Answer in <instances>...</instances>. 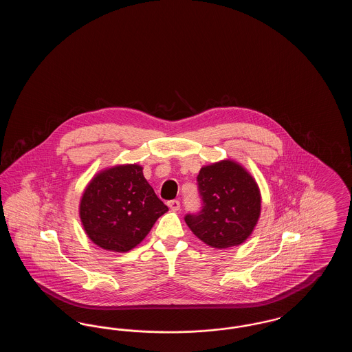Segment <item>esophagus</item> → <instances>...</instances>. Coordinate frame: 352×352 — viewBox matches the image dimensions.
<instances>
[{
  "mask_svg": "<svg viewBox=\"0 0 352 352\" xmlns=\"http://www.w3.org/2000/svg\"><path fill=\"white\" fill-rule=\"evenodd\" d=\"M168 207L171 211H178L181 208V203L179 201H170L168 203Z\"/></svg>",
  "mask_w": 352,
  "mask_h": 352,
  "instance_id": "obj_1",
  "label": "esophagus"
}]
</instances>
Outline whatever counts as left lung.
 I'll use <instances>...</instances> for the list:
<instances>
[{
  "instance_id": "1",
  "label": "left lung",
  "mask_w": 352,
  "mask_h": 352,
  "mask_svg": "<svg viewBox=\"0 0 352 352\" xmlns=\"http://www.w3.org/2000/svg\"><path fill=\"white\" fill-rule=\"evenodd\" d=\"M203 208L186 224L204 244L227 250L251 236L261 214V192L251 173L234 160L203 166L198 174Z\"/></svg>"
}]
</instances>
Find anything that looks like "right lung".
Listing matches in <instances>:
<instances>
[{
	"label": "right lung",
	"mask_w": 352,
	"mask_h": 352,
	"mask_svg": "<svg viewBox=\"0 0 352 352\" xmlns=\"http://www.w3.org/2000/svg\"><path fill=\"white\" fill-rule=\"evenodd\" d=\"M137 164L102 168L84 188L79 217L89 240L105 251H132L168 207Z\"/></svg>",
	"instance_id": "right-lung-1"
}]
</instances>
